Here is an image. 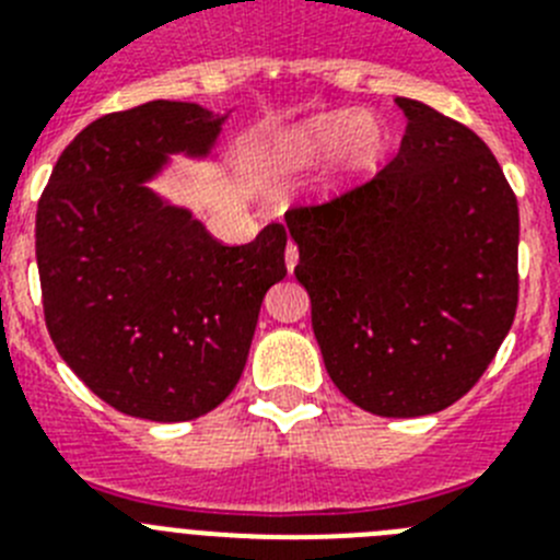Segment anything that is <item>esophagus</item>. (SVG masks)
I'll return each mask as SVG.
<instances>
[{
    "mask_svg": "<svg viewBox=\"0 0 560 560\" xmlns=\"http://www.w3.org/2000/svg\"><path fill=\"white\" fill-rule=\"evenodd\" d=\"M296 260H300V249H296V244H289L285 246V269L294 271Z\"/></svg>",
    "mask_w": 560,
    "mask_h": 560,
    "instance_id": "esophagus-1",
    "label": "esophagus"
}]
</instances>
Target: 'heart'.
Returning <instances> with one entry per match:
<instances>
[{"instance_id": "obj_1", "label": "heart", "mask_w": 560, "mask_h": 560, "mask_svg": "<svg viewBox=\"0 0 560 560\" xmlns=\"http://www.w3.org/2000/svg\"><path fill=\"white\" fill-rule=\"evenodd\" d=\"M341 153V167L350 176L373 171L387 151V133L373 117H355L350 112L323 114L294 126L271 145L269 162L277 171H300L328 153Z\"/></svg>"}]
</instances>
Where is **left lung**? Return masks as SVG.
<instances>
[{
  "mask_svg": "<svg viewBox=\"0 0 560 560\" xmlns=\"http://www.w3.org/2000/svg\"><path fill=\"white\" fill-rule=\"evenodd\" d=\"M400 151L361 185L296 205L294 275L339 393L381 418L452 407L482 378L518 305V205L491 148L398 97Z\"/></svg>",
  "mask_w": 560,
  "mask_h": 560,
  "instance_id": "1",
  "label": "left lung"
}]
</instances>
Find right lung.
Masks as SVG:
<instances>
[{
    "label": "right lung",
    "instance_id": "add662e5",
    "mask_svg": "<svg viewBox=\"0 0 560 560\" xmlns=\"http://www.w3.org/2000/svg\"><path fill=\"white\" fill-rule=\"evenodd\" d=\"M224 117L151 101L103 114L63 148L36 210L44 323L72 373L117 412L179 423L235 389L266 291L285 277V226L224 246L142 179L205 153Z\"/></svg>",
    "mask_w": 560,
    "mask_h": 560
}]
</instances>
